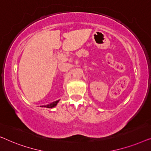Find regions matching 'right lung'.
I'll list each match as a JSON object with an SVG mask.
<instances>
[{
    "label": "right lung",
    "instance_id": "add662e5",
    "mask_svg": "<svg viewBox=\"0 0 151 151\" xmlns=\"http://www.w3.org/2000/svg\"><path fill=\"white\" fill-rule=\"evenodd\" d=\"M58 102H59V100H57V101H55V102H53L48 105H45V106H44V107H46V108H53V107H55V106H56V105L58 104Z\"/></svg>",
    "mask_w": 151,
    "mask_h": 151
}]
</instances>
